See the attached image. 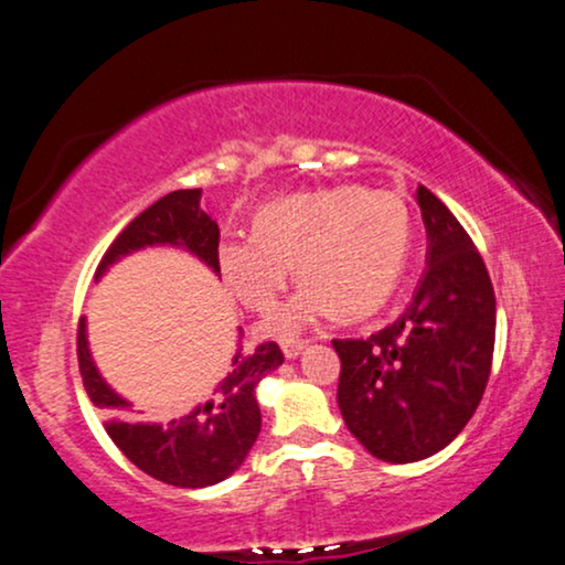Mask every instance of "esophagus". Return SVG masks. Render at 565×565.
<instances>
[{
	"label": "esophagus",
	"mask_w": 565,
	"mask_h": 565,
	"mask_svg": "<svg viewBox=\"0 0 565 565\" xmlns=\"http://www.w3.org/2000/svg\"><path fill=\"white\" fill-rule=\"evenodd\" d=\"M303 350H306V342H285L282 355L288 358V361H292V358H298Z\"/></svg>",
	"instance_id": "1"
}]
</instances>
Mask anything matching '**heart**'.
Returning <instances> with one entry per match:
<instances>
[{
	"label": "heart",
	"instance_id": "b5f03b06",
	"mask_svg": "<svg viewBox=\"0 0 565 565\" xmlns=\"http://www.w3.org/2000/svg\"><path fill=\"white\" fill-rule=\"evenodd\" d=\"M409 248L407 204L392 192L342 184L296 192L256 212L248 238H223L217 275L241 306L267 313L290 280L296 296L259 324V334L292 340L337 311L363 319L397 288Z\"/></svg>",
	"mask_w": 565,
	"mask_h": 565
}]
</instances>
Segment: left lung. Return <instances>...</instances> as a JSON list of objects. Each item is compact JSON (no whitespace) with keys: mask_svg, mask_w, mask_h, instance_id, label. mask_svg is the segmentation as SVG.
<instances>
[{"mask_svg":"<svg viewBox=\"0 0 565 565\" xmlns=\"http://www.w3.org/2000/svg\"><path fill=\"white\" fill-rule=\"evenodd\" d=\"M426 273L402 317L369 340H334L337 405L376 459L434 457L470 423L490 376L495 296L486 262L451 210L417 186Z\"/></svg>","mask_w":565,"mask_h":565,"instance_id":"obj_1","label":"left lung"}]
</instances>
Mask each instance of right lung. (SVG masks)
I'll list each match as a JSON object with an SVG mask.
<instances>
[{"label": "right lung", "instance_id": "add662e5", "mask_svg": "<svg viewBox=\"0 0 565 565\" xmlns=\"http://www.w3.org/2000/svg\"><path fill=\"white\" fill-rule=\"evenodd\" d=\"M200 202L202 189H179L139 212L100 259L95 280L124 256L148 246L184 248L217 275L220 231ZM238 337H244L241 327ZM77 361L87 397L106 413L108 436L131 465L166 486L207 488L231 478L244 465L262 430L256 386L267 373L280 369L285 358L275 342H265L254 353H244L238 345L228 373L217 381L212 397L168 423L131 420V402L108 386L93 361L85 319H79L77 329Z\"/></svg>", "mask_w": 565, "mask_h": 565}]
</instances>
